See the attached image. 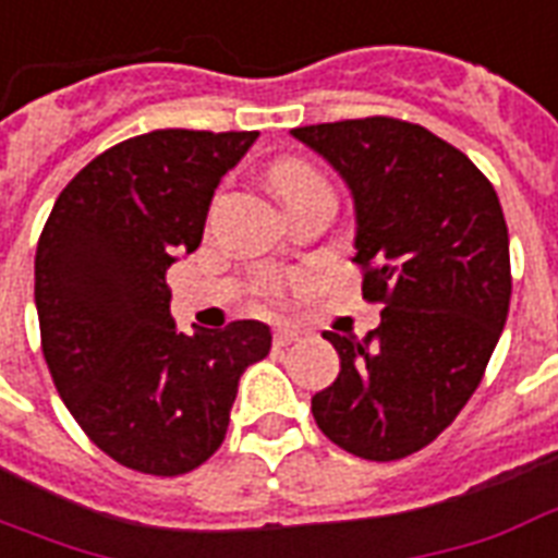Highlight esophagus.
<instances>
[{
	"mask_svg": "<svg viewBox=\"0 0 558 558\" xmlns=\"http://www.w3.org/2000/svg\"><path fill=\"white\" fill-rule=\"evenodd\" d=\"M295 340H299V331H292V328H275V333H271V342H275L278 349L292 345Z\"/></svg>",
	"mask_w": 558,
	"mask_h": 558,
	"instance_id": "obj_1",
	"label": "esophagus"
}]
</instances>
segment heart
I'll use <instances>...</instances> for the list:
<instances>
[{
  "instance_id": "1",
  "label": "heart",
  "mask_w": 558,
  "mask_h": 558,
  "mask_svg": "<svg viewBox=\"0 0 558 558\" xmlns=\"http://www.w3.org/2000/svg\"><path fill=\"white\" fill-rule=\"evenodd\" d=\"M268 177H271L275 192L283 197V204H290V201H295V197H301V195H307V192L328 189L325 177H322L311 162L295 159V156H283V159H278V162H271V168H268ZM259 295L268 301L278 299L280 280L278 278L263 280V283H259Z\"/></svg>"
}]
</instances>
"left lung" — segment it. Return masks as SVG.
<instances>
[{
  "mask_svg": "<svg viewBox=\"0 0 558 558\" xmlns=\"http://www.w3.org/2000/svg\"><path fill=\"white\" fill-rule=\"evenodd\" d=\"M352 189L363 299L384 304L363 340L325 331L340 375L313 396L322 435L366 461L428 447L485 375L511 299L509 227L464 153L396 118L299 126Z\"/></svg>",
  "mask_w": 558,
  "mask_h": 558,
  "instance_id": "1",
  "label": "left lung"
}]
</instances>
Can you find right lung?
Wrapping results in <instances>:
<instances>
[{
  "label": "right lung",
  "mask_w": 558,
  "mask_h": 558,
  "mask_svg": "<svg viewBox=\"0 0 558 558\" xmlns=\"http://www.w3.org/2000/svg\"><path fill=\"white\" fill-rule=\"evenodd\" d=\"M259 132L153 130L73 177L35 254L40 349L82 432L118 464L180 476L227 435L239 378L271 349L263 322L185 337L168 268L204 239L221 177Z\"/></svg>",
  "instance_id": "right-lung-1"
}]
</instances>
